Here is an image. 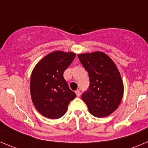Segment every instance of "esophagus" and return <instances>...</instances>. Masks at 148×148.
Masks as SVG:
<instances>
[{"label": "esophagus", "instance_id": "1", "mask_svg": "<svg viewBox=\"0 0 148 148\" xmlns=\"http://www.w3.org/2000/svg\"><path fill=\"white\" fill-rule=\"evenodd\" d=\"M75 93H76V95H77V97H79L81 95V92L80 90H77L75 91Z\"/></svg>", "mask_w": 148, "mask_h": 148}]
</instances>
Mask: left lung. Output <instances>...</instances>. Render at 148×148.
<instances>
[{"instance_id":"8db88e82","label":"left lung","mask_w":148,"mask_h":148,"mask_svg":"<svg viewBox=\"0 0 148 148\" xmlns=\"http://www.w3.org/2000/svg\"><path fill=\"white\" fill-rule=\"evenodd\" d=\"M88 72L90 86L82 95L91 114L104 118L118 109L123 95V83L113 60L102 52L79 54Z\"/></svg>"}]
</instances>
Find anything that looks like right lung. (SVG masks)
Wrapping results in <instances>:
<instances>
[{
  "mask_svg": "<svg viewBox=\"0 0 148 148\" xmlns=\"http://www.w3.org/2000/svg\"><path fill=\"white\" fill-rule=\"evenodd\" d=\"M75 57L72 52L55 51L43 58L33 70L30 82L31 99L38 112L46 118H61L69 103L76 97L63 77V72Z\"/></svg>",
  "mask_w": 148,
  "mask_h": 148,
  "instance_id": "1",
  "label": "right lung"
}]
</instances>
